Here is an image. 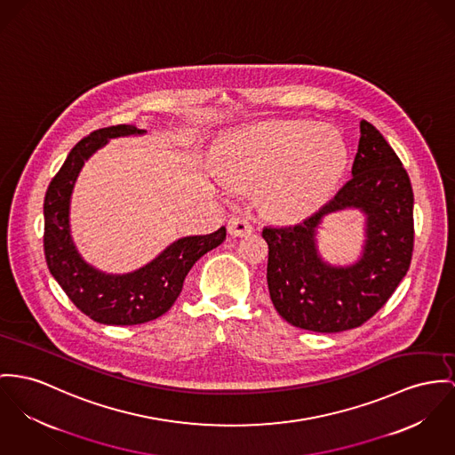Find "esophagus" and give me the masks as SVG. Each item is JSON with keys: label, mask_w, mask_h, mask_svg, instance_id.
<instances>
[{"label": "esophagus", "mask_w": 455, "mask_h": 455, "mask_svg": "<svg viewBox=\"0 0 455 455\" xmlns=\"http://www.w3.org/2000/svg\"><path fill=\"white\" fill-rule=\"evenodd\" d=\"M227 228H228V234L234 237H244L252 232V225L241 216H232L227 223Z\"/></svg>", "instance_id": "esophagus-1"}]
</instances>
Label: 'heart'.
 Returning <instances> with one entry per match:
<instances>
[{
	"label": "heart",
	"mask_w": 455,
	"mask_h": 455,
	"mask_svg": "<svg viewBox=\"0 0 455 455\" xmlns=\"http://www.w3.org/2000/svg\"><path fill=\"white\" fill-rule=\"evenodd\" d=\"M348 163V147L332 126L312 121H268L234 133L220 152L228 187L263 190L267 208L283 220L320 210Z\"/></svg>",
	"instance_id": "b5f03b06"
}]
</instances>
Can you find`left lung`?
<instances>
[{
    "label": "left lung",
    "instance_id": "left-lung-1",
    "mask_svg": "<svg viewBox=\"0 0 455 455\" xmlns=\"http://www.w3.org/2000/svg\"><path fill=\"white\" fill-rule=\"evenodd\" d=\"M351 180L323 208L298 225L267 227V282L272 303L291 325L314 332L360 327L407 275L414 249V192L402 161L385 137L360 121ZM356 207L366 212V245L348 267L325 264L315 249L321 218Z\"/></svg>",
    "mask_w": 455,
    "mask_h": 455
}]
</instances>
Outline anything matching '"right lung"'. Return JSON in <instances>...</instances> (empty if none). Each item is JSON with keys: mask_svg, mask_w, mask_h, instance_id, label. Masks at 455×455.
I'll use <instances>...</instances> for the list:
<instances>
[{"mask_svg": "<svg viewBox=\"0 0 455 455\" xmlns=\"http://www.w3.org/2000/svg\"><path fill=\"white\" fill-rule=\"evenodd\" d=\"M133 124L97 130L77 141L48 185L44 196V258L50 274L70 301L105 325H137L166 314L181 292L194 263L225 241V227L210 235H192L168 245L156 259L124 275H107L88 265L70 239V194L84 161L108 139L141 135Z\"/></svg>", "mask_w": 455, "mask_h": 455, "instance_id": "1", "label": "right lung"}]
</instances>
